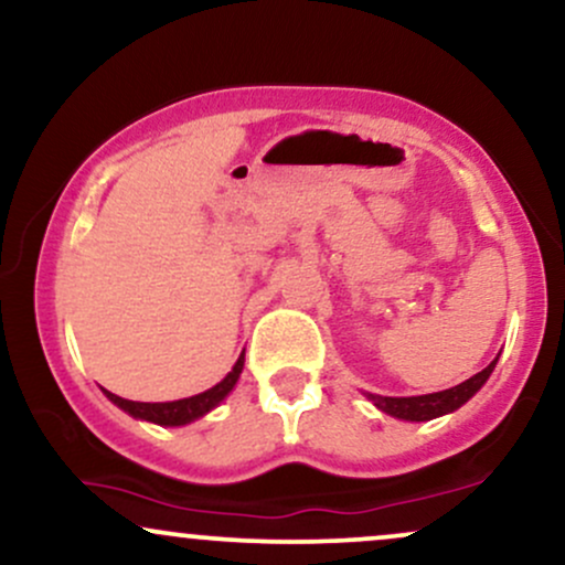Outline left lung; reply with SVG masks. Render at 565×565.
<instances>
[{
  "instance_id": "obj_1",
  "label": "left lung",
  "mask_w": 565,
  "mask_h": 565,
  "mask_svg": "<svg viewBox=\"0 0 565 565\" xmlns=\"http://www.w3.org/2000/svg\"><path fill=\"white\" fill-rule=\"evenodd\" d=\"M499 359V355H497ZM497 359L491 361L483 372L472 374L470 380H465L462 385H454L449 391L440 393H427V395H412V398H391V395H374L366 393V398L372 401L380 412L391 414V417L408 419V423H427V419H436L440 414H449L454 408H459L483 387V382L494 372Z\"/></svg>"
}]
</instances>
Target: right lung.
Wrapping results in <instances>:
<instances>
[{
	"mask_svg": "<svg viewBox=\"0 0 565 565\" xmlns=\"http://www.w3.org/2000/svg\"><path fill=\"white\" fill-rule=\"evenodd\" d=\"M242 369H244V353L238 355V361L233 364L231 372L225 374V380H220L215 387H210V391H204L199 395H191V398L167 401V404H142V401H127V398H121V395H114L108 391H103V393H106L108 401H114L116 406L125 408L129 417L146 419V423H153V425L178 427V425L193 423V419L204 417L206 412H212V408H215L220 401H223L225 395L236 387Z\"/></svg>",
	"mask_w": 565,
	"mask_h": 565,
	"instance_id": "add662e5",
	"label": "right lung"
}]
</instances>
